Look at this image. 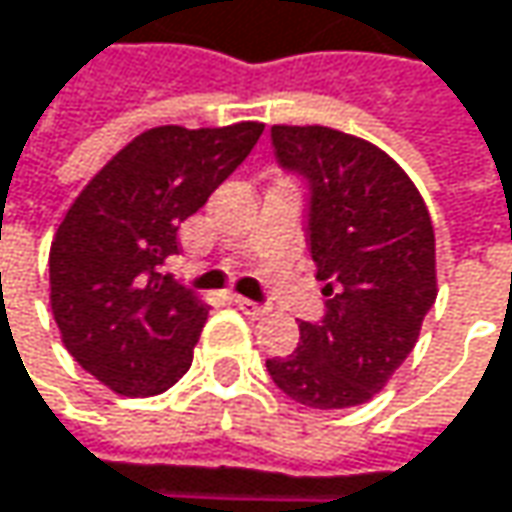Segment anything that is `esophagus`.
Segmentation results:
<instances>
[{
  "mask_svg": "<svg viewBox=\"0 0 512 512\" xmlns=\"http://www.w3.org/2000/svg\"><path fill=\"white\" fill-rule=\"evenodd\" d=\"M234 304H237V307H240V310H243L249 319H263V316L269 313V307H266V304H257V302H252V299H243V296H237V299H234Z\"/></svg>",
  "mask_w": 512,
  "mask_h": 512,
  "instance_id": "esophagus-1",
  "label": "esophagus"
}]
</instances>
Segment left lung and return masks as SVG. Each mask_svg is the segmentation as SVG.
Here are the masks:
<instances>
[{
	"instance_id": "left-lung-1",
	"label": "left lung",
	"mask_w": 512,
	"mask_h": 512,
	"mask_svg": "<svg viewBox=\"0 0 512 512\" xmlns=\"http://www.w3.org/2000/svg\"><path fill=\"white\" fill-rule=\"evenodd\" d=\"M281 166L310 181L307 246L328 313L302 346L266 360L275 387L313 410L366 404L413 351L437 302V246L422 193L375 143L328 125H272Z\"/></svg>"
}]
</instances>
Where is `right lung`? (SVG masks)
Masks as SVG:
<instances>
[{"label": "right lung", "mask_w": 512, "mask_h": 512, "mask_svg": "<svg viewBox=\"0 0 512 512\" xmlns=\"http://www.w3.org/2000/svg\"><path fill=\"white\" fill-rule=\"evenodd\" d=\"M263 122L158 125L137 134L75 196L49 249V304L84 372L117 395L184 378L208 304L158 269L178 228L246 161Z\"/></svg>", "instance_id": "right-lung-1"}]
</instances>
